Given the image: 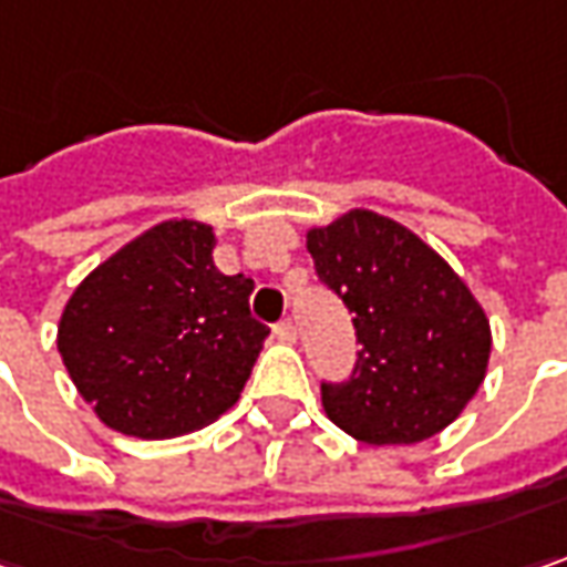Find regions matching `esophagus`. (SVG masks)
Instances as JSON below:
<instances>
[{"mask_svg":"<svg viewBox=\"0 0 567 567\" xmlns=\"http://www.w3.org/2000/svg\"><path fill=\"white\" fill-rule=\"evenodd\" d=\"M272 336H276L279 342H295V339H298V330H295V323H291V320H279V323H276V330H272Z\"/></svg>","mask_w":567,"mask_h":567,"instance_id":"esophagus-1","label":"esophagus"}]
</instances>
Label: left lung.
Instances as JSON below:
<instances>
[{"instance_id":"8db88e82","label":"left lung","mask_w":567,"mask_h":567,"mask_svg":"<svg viewBox=\"0 0 567 567\" xmlns=\"http://www.w3.org/2000/svg\"><path fill=\"white\" fill-rule=\"evenodd\" d=\"M320 282L352 313V378L320 383L332 425L364 444H419L444 431L485 381L492 330L466 282L393 218L352 209L310 228Z\"/></svg>"}]
</instances>
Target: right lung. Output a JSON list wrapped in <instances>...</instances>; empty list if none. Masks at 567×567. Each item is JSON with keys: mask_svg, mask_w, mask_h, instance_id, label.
Instances as JSON below:
<instances>
[{"mask_svg": "<svg viewBox=\"0 0 567 567\" xmlns=\"http://www.w3.org/2000/svg\"><path fill=\"white\" fill-rule=\"evenodd\" d=\"M215 231L174 218L104 259L69 298L56 349L107 429L161 441L235 406L269 330L254 279L212 262Z\"/></svg>", "mask_w": 567, "mask_h": 567, "instance_id": "obj_1", "label": "right lung"}]
</instances>
